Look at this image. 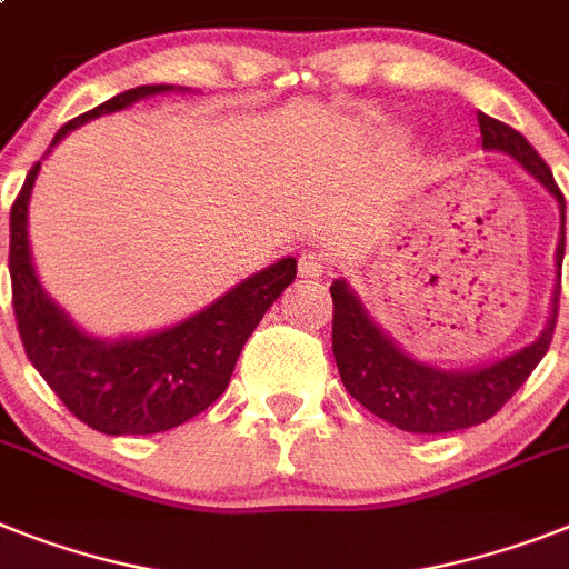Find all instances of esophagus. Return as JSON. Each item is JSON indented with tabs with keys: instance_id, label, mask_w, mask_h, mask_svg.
Returning <instances> with one entry per match:
<instances>
[{
	"instance_id": "1",
	"label": "esophagus",
	"mask_w": 569,
	"mask_h": 569,
	"mask_svg": "<svg viewBox=\"0 0 569 569\" xmlns=\"http://www.w3.org/2000/svg\"><path fill=\"white\" fill-rule=\"evenodd\" d=\"M298 271H300V277H309V280H316V277H325L327 271H330V253H325V251L300 253Z\"/></svg>"
}]
</instances>
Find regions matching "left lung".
Wrapping results in <instances>:
<instances>
[{
  "instance_id": "1",
  "label": "left lung",
  "mask_w": 569,
  "mask_h": 569,
  "mask_svg": "<svg viewBox=\"0 0 569 569\" xmlns=\"http://www.w3.org/2000/svg\"><path fill=\"white\" fill-rule=\"evenodd\" d=\"M479 133L482 151H502L515 163L556 198L558 219V248H556V289L549 303L547 327L540 336L509 357L493 359L477 368H438L420 362L418 357L406 353L389 332L382 330L368 307L362 303L348 280H332V357L339 365L341 382L353 400L373 412L377 418L389 420L391 427L403 432H456V429L477 427L491 415H497L515 395L535 365L549 350L558 318V295H561V262H565V196L556 187L549 166L529 146L523 133H517L506 122L479 113Z\"/></svg>"
}]
</instances>
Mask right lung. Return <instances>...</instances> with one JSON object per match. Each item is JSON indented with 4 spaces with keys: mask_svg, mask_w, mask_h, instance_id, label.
Masks as SVG:
<instances>
[{
    "mask_svg": "<svg viewBox=\"0 0 569 569\" xmlns=\"http://www.w3.org/2000/svg\"><path fill=\"white\" fill-rule=\"evenodd\" d=\"M174 90L187 92V87L142 84L119 92L63 124L49 151L92 119ZM43 160L29 172L11 210L13 312L31 365L69 412L104 436H151L187 423L228 389L244 341L295 280L298 260L283 257L271 262L198 312L160 330L119 339L87 332L49 298L31 253L29 204Z\"/></svg>",
    "mask_w": 569,
    "mask_h": 569,
    "instance_id": "right-lung-1",
    "label": "right lung"
}]
</instances>
